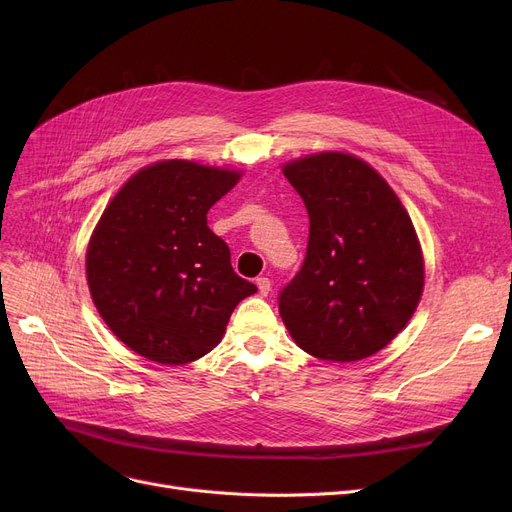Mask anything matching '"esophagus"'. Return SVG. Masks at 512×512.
I'll list each match as a JSON object with an SVG mask.
<instances>
[{
    "label": "esophagus",
    "mask_w": 512,
    "mask_h": 512,
    "mask_svg": "<svg viewBox=\"0 0 512 512\" xmlns=\"http://www.w3.org/2000/svg\"><path fill=\"white\" fill-rule=\"evenodd\" d=\"M255 284H257V288H259V294H261V297H267V294H270V290H272V282H270V278L261 276V278H257V280H255Z\"/></svg>",
    "instance_id": "esophagus-1"
}]
</instances>
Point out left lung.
I'll use <instances>...</instances> for the list:
<instances>
[{"mask_svg":"<svg viewBox=\"0 0 512 512\" xmlns=\"http://www.w3.org/2000/svg\"><path fill=\"white\" fill-rule=\"evenodd\" d=\"M309 213L307 255L278 297L284 324L324 361L371 357L407 326L423 255L407 209L363 159L324 151L284 166Z\"/></svg>","mask_w":512,"mask_h":512,"instance_id":"left-lung-1","label":"left lung"}]
</instances>
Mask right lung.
Here are the masks:
<instances>
[{
  "instance_id": "add662e5",
  "label": "right lung",
  "mask_w": 512,
  "mask_h": 512,
  "mask_svg": "<svg viewBox=\"0 0 512 512\" xmlns=\"http://www.w3.org/2000/svg\"><path fill=\"white\" fill-rule=\"evenodd\" d=\"M240 172L186 159L134 174L105 207L87 249L103 321L141 357L184 365L218 346L234 307L257 286L234 274L207 211Z\"/></svg>"
}]
</instances>
